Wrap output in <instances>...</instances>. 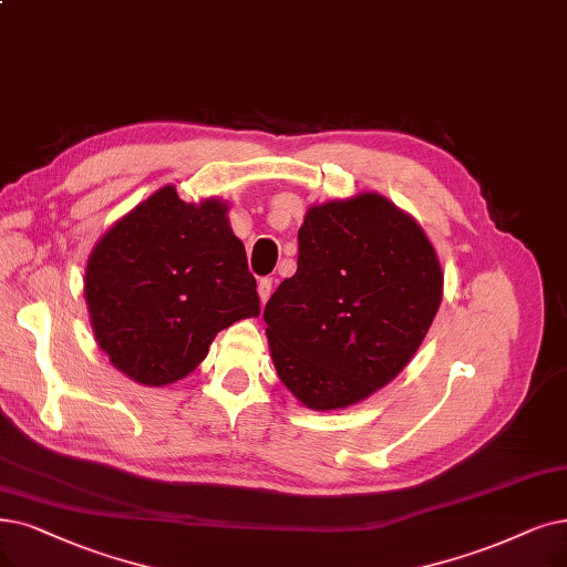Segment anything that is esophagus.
<instances>
[{"mask_svg":"<svg viewBox=\"0 0 567 567\" xmlns=\"http://www.w3.org/2000/svg\"><path fill=\"white\" fill-rule=\"evenodd\" d=\"M258 296H260V305H265L271 296V279H260L258 281Z\"/></svg>","mask_w":567,"mask_h":567,"instance_id":"obj_1","label":"esophagus"}]
</instances>
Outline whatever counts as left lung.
<instances>
[{
	"label": "left lung",
	"instance_id": "obj_1",
	"mask_svg": "<svg viewBox=\"0 0 567 567\" xmlns=\"http://www.w3.org/2000/svg\"><path fill=\"white\" fill-rule=\"evenodd\" d=\"M298 271L265 307L271 362L316 412L368 400L419 351L444 275L414 216L379 193L311 205Z\"/></svg>",
	"mask_w": 567,
	"mask_h": 567
}]
</instances>
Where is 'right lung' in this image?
<instances>
[{"mask_svg": "<svg viewBox=\"0 0 567 567\" xmlns=\"http://www.w3.org/2000/svg\"><path fill=\"white\" fill-rule=\"evenodd\" d=\"M228 202H184L163 186L118 218L87 256L83 292L109 362L144 386H169L214 337L260 313Z\"/></svg>", "mask_w": 567, "mask_h": 567, "instance_id": "right-lung-1", "label": "right lung"}]
</instances>
